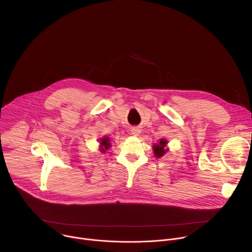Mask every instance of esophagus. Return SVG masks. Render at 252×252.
<instances>
[{"instance_id":"obj_1","label":"esophagus","mask_w":252,"mask_h":252,"mask_svg":"<svg viewBox=\"0 0 252 252\" xmlns=\"http://www.w3.org/2000/svg\"><path fill=\"white\" fill-rule=\"evenodd\" d=\"M130 132H131V134L132 135H138L139 133H140V129L138 128V127H132L131 129H130Z\"/></svg>"}]
</instances>
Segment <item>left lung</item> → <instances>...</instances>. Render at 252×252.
Wrapping results in <instances>:
<instances>
[{
	"label": "left lung",
	"instance_id": "obj_1",
	"mask_svg": "<svg viewBox=\"0 0 252 252\" xmlns=\"http://www.w3.org/2000/svg\"><path fill=\"white\" fill-rule=\"evenodd\" d=\"M166 145H167V140L164 138H161L158 143H155L153 146V149H154V154L156 158H158L165 155V153L168 151V149H166Z\"/></svg>",
	"mask_w": 252,
	"mask_h": 252
}]
</instances>
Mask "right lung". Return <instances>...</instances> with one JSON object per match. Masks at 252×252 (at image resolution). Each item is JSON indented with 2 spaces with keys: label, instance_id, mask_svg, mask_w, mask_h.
I'll use <instances>...</instances> for the list:
<instances>
[{
  "label": "right lung",
  "instance_id": "1",
  "mask_svg": "<svg viewBox=\"0 0 252 252\" xmlns=\"http://www.w3.org/2000/svg\"><path fill=\"white\" fill-rule=\"evenodd\" d=\"M99 145H100V152L104 153L106 150H109L112 147L111 139L109 137H102L99 140Z\"/></svg>",
  "mask_w": 252,
  "mask_h": 252
}]
</instances>
